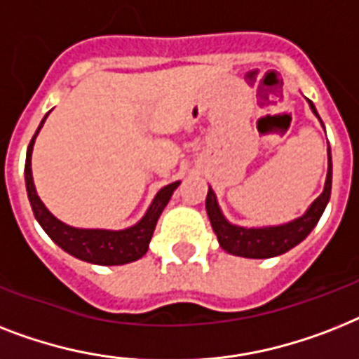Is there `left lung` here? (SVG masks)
I'll return each mask as SVG.
<instances>
[{
  "instance_id": "8db88e82",
  "label": "left lung",
  "mask_w": 359,
  "mask_h": 359,
  "mask_svg": "<svg viewBox=\"0 0 359 359\" xmlns=\"http://www.w3.org/2000/svg\"><path fill=\"white\" fill-rule=\"evenodd\" d=\"M311 112L317 114L316 107L308 99ZM321 121V118H319ZM323 125V121H321ZM328 171H326V180L323 194L317 197L308 210L301 217H297L293 221L282 223V225H271V226H240L230 223L225 217V214L221 212L215 191L212 186L208 188V195H206V214L212 223L215 236L219 245L234 256H243V258H255V260H264V258H273V256H280L299 245L302 240H306V236L310 234L313 226L317 225V221L321 219L323 212H325L328 201H330L332 191V153L330 145H328Z\"/></svg>"
}]
</instances>
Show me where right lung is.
<instances>
[{
    "instance_id": "obj_1",
    "label": "right lung",
    "mask_w": 359,
    "mask_h": 359,
    "mask_svg": "<svg viewBox=\"0 0 359 359\" xmlns=\"http://www.w3.org/2000/svg\"><path fill=\"white\" fill-rule=\"evenodd\" d=\"M49 116V112L43 116V119L38 125L36 133L27 147V156H25V188H27V197L33 208V214L43 232L51 238L62 250L68 255L75 256L79 260L88 262L95 265H123L130 262L140 260L149 249V241L153 238L154 226L158 221L162 210L170 203L171 195L179 188L180 180L164 186L158 194L154 195L153 203L149 205L144 217L133 226L121 230H107V229H79L57 219L43 205L36 194L33 180V170H31V156H33L34 140L38 133L43 127V121Z\"/></svg>"
}]
</instances>
